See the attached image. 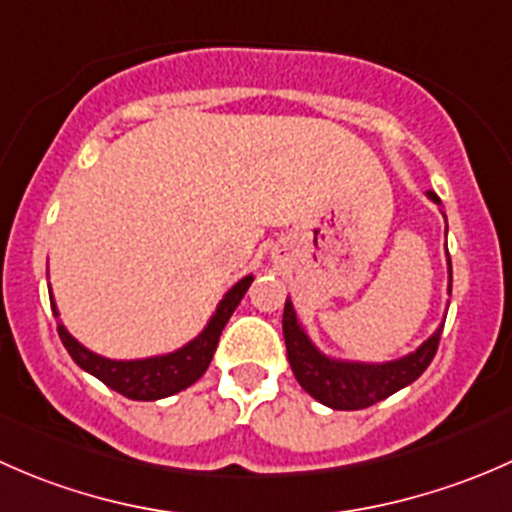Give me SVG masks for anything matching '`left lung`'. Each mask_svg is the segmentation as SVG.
Instances as JSON below:
<instances>
[{"label":"left lung","instance_id":"1","mask_svg":"<svg viewBox=\"0 0 512 512\" xmlns=\"http://www.w3.org/2000/svg\"><path fill=\"white\" fill-rule=\"evenodd\" d=\"M428 198L441 205L436 193L428 190ZM448 294H451V255H448ZM282 332H285L287 359L294 371V379L299 381L309 396L319 404L337 411H359L366 406H374L376 401L389 399L399 389L416 381L428 364L436 356L438 342H441L443 324L416 349V352L401 356L396 361L384 364H364V361H342L322 354L307 337L302 324L297 322L292 302H285L282 314Z\"/></svg>","mask_w":512,"mask_h":512}]
</instances>
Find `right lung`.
Here are the masks:
<instances>
[{
	"mask_svg": "<svg viewBox=\"0 0 512 512\" xmlns=\"http://www.w3.org/2000/svg\"><path fill=\"white\" fill-rule=\"evenodd\" d=\"M255 277L247 275L237 282L235 287L227 289L225 297L220 299L218 309L210 317L208 327L188 342L185 347L175 349L170 354L160 356H148V359H133V361H116L106 359V356L94 354L91 349H86L84 344L76 342L69 332H66L64 324L59 322L56 332H59L61 342H64L66 352L71 354V359L81 366L84 371H89L91 376L101 379L108 389L118 391L126 399L133 401H158L165 396H173L178 391L188 389L190 384L200 379L205 374V369L213 361L215 349H218L220 334H223L227 319L232 317L235 307L240 304V299L245 297L247 287L252 285ZM51 309H54V317H59L56 312L54 297H51Z\"/></svg>",
	"mask_w": 512,
	"mask_h": 512,
	"instance_id": "1",
	"label": "right lung"
}]
</instances>
